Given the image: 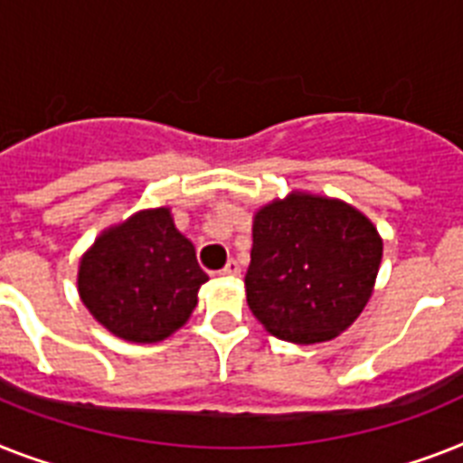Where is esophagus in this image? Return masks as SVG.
<instances>
[{
	"instance_id": "1",
	"label": "esophagus",
	"mask_w": 463,
	"mask_h": 463,
	"mask_svg": "<svg viewBox=\"0 0 463 463\" xmlns=\"http://www.w3.org/2000/svg\"><path fill=\"white\" fill-rule=\"evenodd\" d=\"M220 274H222V277H239V274H241L239 262H236V260H229L227 265H224L222 269H220Z\"/></svg>"
}]
</instances>
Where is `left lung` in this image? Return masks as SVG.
<instances>
[{"instance_id":"obj_1","label":"left lung","mask_w":463,"mask_h":463,"mask_svg":"<svg viewBox=\"0 0 463 463\" xmlns=\"http://www.w3.org/2000/svg\"><path fill=\"white\" fill-rule=\"evenodd\" d=\"M381 255V236L353 205L309 194L274 201L253 222L248 307L277 338L331 341L372 298Z\"/></svg>"}]
</instances>
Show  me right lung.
<instances>
[{
  "mask_svg": "<svg viewBox=\"0 0 463 463\" xmlns=\"http://www.w3.org/2000/svg\"><path fill=\"white\" fill-rule=\"evenodd\" d=\"M208 274L170 210H146L103 232L80 262L78 288L99 324L132 343L163 341L186 322Z\"/></svg>",
  "mask_w": 463,
  "mask_h": 463,
  "instance_id": "1",
  "label": "right lung"
}]
</instances>
